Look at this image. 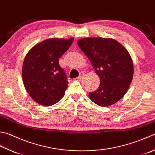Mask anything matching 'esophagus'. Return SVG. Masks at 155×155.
<instances>
[{
	"instance_id": "34e87169",
	"label": "esophagus",
	"mask_w": 155,
	"mask_h": 155,
	"mask_svg": "<svg viewBox=\"0 0 155 155\" xmlns=\"http://www.w3.org/2000/svg\"><path fill=\"white\" fill-rule=\"evenodd\" d=\"M84 75V73H83V72H81V73H80V76L79 77H78L76 79L77 80H80V79L82 78L83 76Z\"/></svg>"
}]
</instances>
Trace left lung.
Instances as JSON below:
<instances>
[{"mask_svg": "<svg viewBox=\"0 0 155 155\" xmlns=\"http://www.w3.org/2000/svg\"><path fill=\"white\" fill-rule=\"evenodd\" d=\"M77 43L100 78L98 88L89 92L90 100L101 107L116 103L133 79V61L127 49L115 40L101 37L81 38Z\"/></svg>", "mask_w": 155, "mask_h": 155, "instance_id": "8db88e82", "label": "left lung"}]
</instances>
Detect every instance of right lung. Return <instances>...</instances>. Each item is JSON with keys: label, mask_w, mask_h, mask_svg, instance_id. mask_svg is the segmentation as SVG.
<instances>
[{"label": "right lung", "mask_w": 155, "mask_h": 155, "mask_svg": "<svg viewBox=\"0 0 155 155\" xmlns=\"http://www.w3.org/2000/svg\"><path fill=\"white\" fill-rule=\"evenodd\" d=\"M74 38H48L34 46L25 55L22 78L31 98L43 106H51L65 95L68 82L59 59L68 50Z\"/></svg>", "instance_id": "obj_1"}]
</instances>
